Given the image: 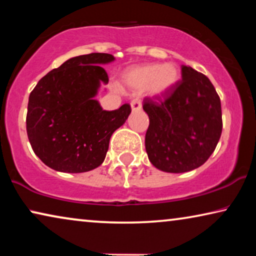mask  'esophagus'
Segmentation results:
<instances>
[{
    "label": "esophagus",
    "instance_id": "obj_1",
    "mask_svg": "<svg viewBox=\"0 0 256 256\" xmlns=\"http://www.w3.org/2000/svg\"><path fill=\"white\" fill-rule=\"evenodd\" d=\"M130 107H132V112H138L142 108V104H141V101L138 99H134L130 102Z\"/></svg>",
    "mask_w": 256,
    "mask_h": 256
}]
</instances>
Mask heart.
<instances>
[{"instance_id": "b5f03b06", "label": "heart", "mask_w": 256, "mask_h": 256, "mask_svg": "<svg viewBox=\"0 0 256 256\" xmlns=\"http://www.w3.org/2000/svg\"><path fill=\"white\" fill-rule=\"evenodd\" d=\"M180 72L174 62L143 64L132 66L122 74V82L135 92L148 90L154 98H163L177 85Z\"/></svg>"}]
</instances>
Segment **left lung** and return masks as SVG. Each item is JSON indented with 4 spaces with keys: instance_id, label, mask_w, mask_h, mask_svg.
<instances>
[{
    "instance_id": "8db88e82",
    "label": "left lung",
    "mask_w": 256,
    "mask_h": 256,
    "mask_svg": "<svg viewBox=\"0 0 256 256\" xmlns=\"http://www.w3.org/2000/svg\"><path fill=\"white\" fill-rule=\"evenodd\" d=\"M146 150L154 166L180 174L202 166L222 130V104L208 76L182 66V82L163 102L146 99Z\"/></svg>"
}]
</instances>
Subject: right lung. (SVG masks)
<instances>
[{
	"mask_svg": "<svg viewBox=\"0 0 256 256\" xmlns=\"http://www.w3.org/2000/svg\"><path fill=\"white\" fill-rule=\"evenodd\" d=\"M110 54L70 58L44 76L30 93L26 132L34 152L45 166L79 174L102 164L113 132L130 114V106L104 110L96 96L108 76L101 65Z\"/></svg>",
	"mask_w": 256,
	"mask_h": 256,
	"instance_id": "obj_1",
	"label": "right lung"
}]
</instances>
